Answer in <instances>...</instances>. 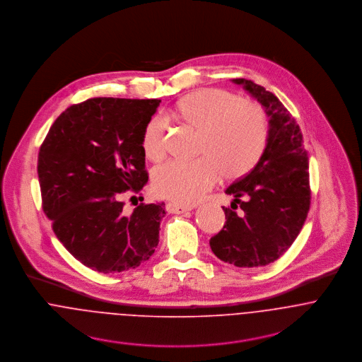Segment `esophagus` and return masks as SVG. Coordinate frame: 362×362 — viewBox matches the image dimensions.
Masks as SVG:
<instances>
[{
	"label": "esophagus",
	"instance_id": "34e87169",
	"mask_svg": "<svg viewBox=\"0 0 362 362\" xmlns=\"http://www.w3.org/2000/svg\"><path fill=\"white\" fill-rule=\"evenodd\" d=\"M166 211L169 214H185L187 211H192V206H185V205H179L176 202H168L166 204Z\"/></svg>",
	"mask_w": 362,
	"mask_h": 362
}]
</instances>
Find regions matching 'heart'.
Returning <instances> with one entry per match:
<instances>
[{
  "label": "heart",
  "mask_w": 362,
  "mask_h": 362,
  "mask_svg": "<svg viewBox=\"0 0 362 362\" xmlns=\"http://www.w3.org/2000/svg\"><path fill=\"white\" fill-rule=\"evenodd\" d=\"M182 121L201 130L200 153L194 161H170L153 176L157 196L192 205L225 176H240L261 158L268 141V119L259 105L240 100L221 88H204L182 98L176 105ZM168 123L151 117L141 136L143 150L151 161L166 156Z\"/></svg>",
  "instance_id": "1"
}]
</instances>
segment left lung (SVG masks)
<instances>
[{
    "instance_id": "left-lung-1",
    "label": "left lung",
    "mask_w": 362,
    "mask_h": 362,
    "mask_svg": "<svg viewBox=\"0 0 362 362\" xmlns=\"http://www.w3.org/2000/svg\"><path fill=\"white\" fill-rule=\"evenodd\" d=\"M232 81L265 110L268 141L251 172L225 190L233 201L222 206L226 223L209 245L225 262L255 268L276 261L303 229L311 201L308 156L300 126L275 94L247 79Z\"/></svg>"
}]
</instances>
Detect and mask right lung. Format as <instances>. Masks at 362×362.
<instances>
[{"label":"right lung","mask_w":362,"mask_h":362,"mask_svg":"<svg viewBox=\"0 0 362 362\" xmlns=\"http://www.w3.org/2000/svg\"><path fill=\"white\" fill-rule=\"evenodd\" d=\"M160 103L90 98L64 111L41 144L42 209L58 240L94 271L134 269L158 245L165 204H140L127 215L121 197L148 182L141 136Z\"/></svg>","instance_id":"1"}]
</instances>
